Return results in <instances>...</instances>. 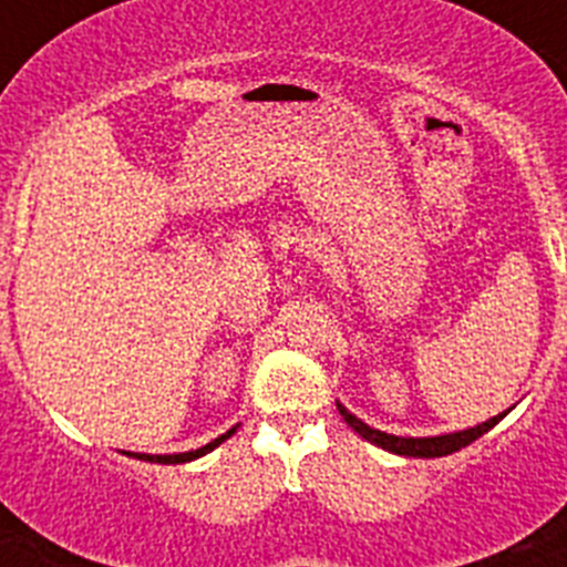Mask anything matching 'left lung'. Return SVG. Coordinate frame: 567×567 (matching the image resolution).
Returning <instances> with one entry per match:
<instances>
[{
    "mask_svg": "<svg viewBox=\"0 0 567 567\" xmlns=\"http://www.w3.org/2000/svg\"><path fill=\"white\" fill-rule=\"evenodd\" d=\"M511 409H514V405H511ZM338 412H340V417H343L346 423L352 425L354 432L360 434V437L369 440V443H374L378 449H385V452H392V454H403V457H425V460L445 457V454L460 452V449H465V445L474 443L477 437H483L485 432H491V429H494V425H497L505 414H508V412H503V414H497V417L485 420V423L463 429V432L437 434V437H400V434H385V432H380V429L365 425L363 420L354 417V414L349 412L343 403H338Z\"/></svg>",
    "mask_w": 567,
    "mask_h": 567,
    "instance_id": "8db88e82",
    "label": "left lung"
}]
</instances>
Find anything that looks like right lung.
<instances>
[{
	"mask_svg": "<svg viewBox=\"0 0 567 567\" xmlns=\"http://www.w3.org/2000/svg\"><path fill=\"white\" fill-rule=\"evenodd\" d=\"M238 432V425H233V429H229L227 434H221V437H215L213 443H207V445H202V449H195V452H184V454H138V452H133L130 454V457H135V460H144V463H162V465H175V463H193V460H198V457H204V454H209L213 452V449H218V445L224 443V440H229L233 437V434Z\"/></svg>",
	"mask_w": 567,
	"mask_h": 567,
	"instance_id": "obj_1",
	"label": "right lung"
}]
</instances>
